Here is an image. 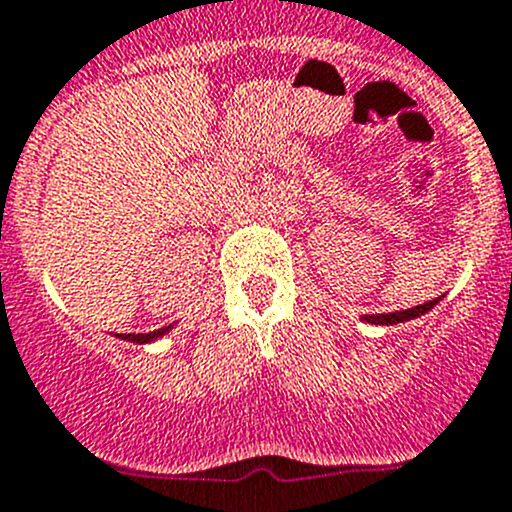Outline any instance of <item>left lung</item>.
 Wrapping results in <instances>:
<instances>
[{"instance_id": "left-lung-1", "label": "left lung", "mask_w": 512, "mask_h": 512, "mask_svg": "<svg viewBox=\"0 0 512 512\" xmlns=\"http://www.w3.org/2000/svg\"><path fill=\"white\" fill-rule=\"evenodd\" d=\"M438 301H440V296L433 298V301H428V303H421V306L406 308V311H396V313H373V316H363V321L376 323V326H393V323H403V321H411V318L423 316V313H428L430 308H433Z\"/></svg>"}]
</instances>
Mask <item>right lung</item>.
Returning a JSON list of instances; mask_svg holds the SVG:
<instances>
[{"label":"right lung","mask_w":512,"mask_h":512,"mask_svg":"<svg viewBox=\"0 0 512 512\" xmlns=\"http://www.w3.org/2000/svg\"><path fill=\"white\" fill-rule=\"evenodd\" d=\"M171 326L166 328H159V331H151V333H116V336H121L124 341H131V343H149V341H156V338H161L164 333H169Z\"/></svg>","instance_id":"right-lung-1"}]
</instances>
